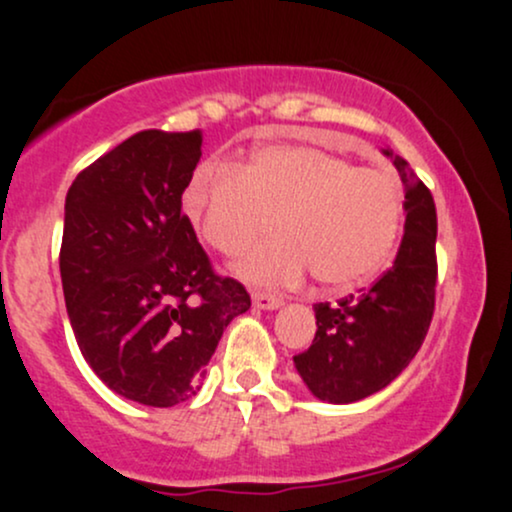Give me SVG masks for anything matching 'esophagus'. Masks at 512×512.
I'll return each mask as SVG.
<instances>
[{"instance_id": "34e87169", "label": "esophagus", "mask_w": 512, "mask_h": 512, "mask_svg": "<svg viewBox=\"0 0 512 512\" xmlns=\"http://www.w3.org/2000/svg\"><path fill=\"white\" fill-rule=\"evenodd\" d=\"M252 305L260 310H276L284 305V298L276 296V293H267V291H255L252 293Z\"/></svg>"}]
</instances>
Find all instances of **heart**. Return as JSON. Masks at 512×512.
Wrapping results in <instances>:
<instances>
[{"label":"heart","instance_id":"heart-1","mask_svg":"<svg viewBox=\"0 0 512 512\" xmlns=\"http://www.w3.org/2000/svg\"><path fill=\"white\" fill-rule=\"evenodd\" d=\"M182 211L211 250L236 257L252 286H291L313 272L322 286H351L385 262L395 245L402 192L392 175L354 168L330 151L272 144L245 161L207 163L182 192Z\"/></svg>","mask_w":512,"mask_h":512}]
</instances>
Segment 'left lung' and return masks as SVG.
Segmentation results:
<instances>
[{
    "instance_id": "obj_1",
    "label": "left lung",
    "mask_w": 512,
    "mask_h": 512,
    "mask_svg": "<svg viewBox=\"0 0 512 512\" xmlns=\"http://www.w3.org/2000/svg\"><path fill=\"white\" fill-rule=\"evenodd\" d=\"M395 168L404 185V236L392 267L361 296L317 303V332L293 356L298 375L317 399L351 404L383 390L424 344L436 308V204L404 158Z\"/></svg>"
}]
</instances>
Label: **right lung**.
I'll list each match as a JSON object with an SVG mask.
<instances>
[{
    "instance_id": "add662e5",
    "label": "right lung",
    "mask_w": 512,
    "mask_h": 512,
    "mask_svg": "<svg viewBox=\"0 0 512 512\" xmlns=\"http://www.w3.org/2000/svg\"><path fill=\"white\" fill-rule=\"evenodd\" d=\"M199 156V129H144L81 170L64 202L60 274L76 344L110 390L146 407L195 395L228 322L250 308L182 214Z\"/></svg>"
}]
</instances>
